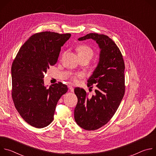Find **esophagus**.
I'll return each instance as SVG.
<instances>
[{
    "label": "esophagus",
    "instance_id": "esophagus-1",
    "mask_svg": "<svg viewBox=\"0 0 156 156\" xmlns=\"http://www.w3.org/2000/svg\"><path fill=\"white\" fill-rule=\"evenodd\" d=\"M69 90L71 91V92H73L74 91V87L72 86L69 85Z\"/></svg>",
    "mask_w": 156,
    "mask_h": 156
}]
</instances>
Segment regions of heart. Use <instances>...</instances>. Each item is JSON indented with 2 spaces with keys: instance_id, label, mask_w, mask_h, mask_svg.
<instances>
[{
  "instance_id": "b5f03b06",
  "label": "heart",
  "mask_w": 156,
  "mask_h": 156,
  "mask_svg": "<svg viewBox=\"0 0 156 156\" xmlns=\"http://www.w3.org/2000/svg\"><path fill=\"white\" fill-rule=\"evenodd\" d=\"M77 52L78 56H83V57H86L91 58L94 55V52L93 49L87 46L86 45H82L80 46L77 48ZM84 75L83 73H78L75 75L73 77V80L74 82L76 83L78 82V80L79 78H81L83 77Z\"/></svg>"
}]
</instances>
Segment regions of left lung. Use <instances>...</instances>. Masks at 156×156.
<instances>
[{
    "label": "left lung",
    "mask_w": 156,
    "mask_h": 156,
    "mask_svg": "<svg viewBox=\"0 0 156 156\" xmlns=\"http://www.w3.org/2000/svg\"><path fill=\"white\" fill-rule=\"evenodd\" d=\"M89 39L95 41L100 49L99 62L87 84H96L97 89L88 97L83 89L75 88L78 102L74 117L81 128L91 131L105 125L119 107L125 94V63L120 49L107 36L90 33L78 40Z\"/></svg>",
    "instance_id": "left-lung-1"
}]
</instances>
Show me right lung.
<instances>
[{
	"label": "right lung",
	"instance_id": "right-lung-1",
	"mask_svg": "<svg viewBox=\"0 0 156 156\" xmlns=\"http://www.w3.org/2000/svg\"><path fill=\"white\" fill-rule=\"evenodd\" d=\"M71 34L44 31L32 35L20 49L12 63V98L21 117L41 128L53 120L57 104L68 91L62 83L44 85L48 69L58 60L61 47Z\"/></svg>",
	"mask_w": 156,
	"mask_h": 156
}]
</instances>
